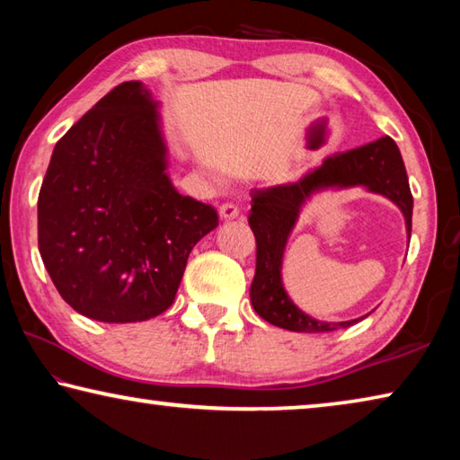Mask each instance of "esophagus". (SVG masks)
I'll use <instances>...</instances> for the list:
<instances>
[{
  "label": "esophagus",
  "instance_id": "1",
  "mask_svg": "<svg viewBox=\"0 0 460 460\" xmlns=\"http://www.w3.org/2000/svg\"><path fill=\"white\" fill-rule=\"evenodd\" d=\"M219 215H221V219H225V221L235 219V217H239V208L233 205V202H225V205L219 207Z\"/></svg>",
  "mask_w": 460,
  "mask_h": 460
}]
</instances>
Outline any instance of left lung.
I'll list each match as a JSON object with an SVG mask.
<instances>
[{
    "mask_svg": "<svg viewBox=\"0 0 460 460\" xmlns=\"http://www.w3.org/2000/svg\"><path fill=\"white\" fill-rule=\"evenodd\" d=\"M353 186H363L369 192L392 200L403 213L410 239L414 199L410 192L400 147L389 136L355 147V150L329 155L321 166L310 170L296 182L252 190L249 227L258 243V260H255V276L249 298H252L253 310L263 321L294 332H329L363 321V316L345 323L316 321L294 305L282 284L286 243L298 221L302 207L316 192L353 189Z\"/></svg>",
    "mask_w": 460,
    "mask_h": 460,
    "instance_id": "left-lung-1",
    "label": "left lung"
}]
</instances>
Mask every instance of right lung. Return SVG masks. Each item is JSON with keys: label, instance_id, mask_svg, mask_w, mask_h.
<instances>
[{"label": "right lung", "instance_id": "1", "mask_svg": "<svg viewBox=\"0 0 460 460\" xmlns=\"http://www.w3.org/2000/svg\"><path fill=\"white\" fill-rule=\"evenodd\" d=\"M158 101L121 83L54 146L38 194V249L58 294L101 323L164 313L192 247L219 225L174 189Z\"/></svg>", "mask_w": 460, "mask_h": 460}]
</instances>
